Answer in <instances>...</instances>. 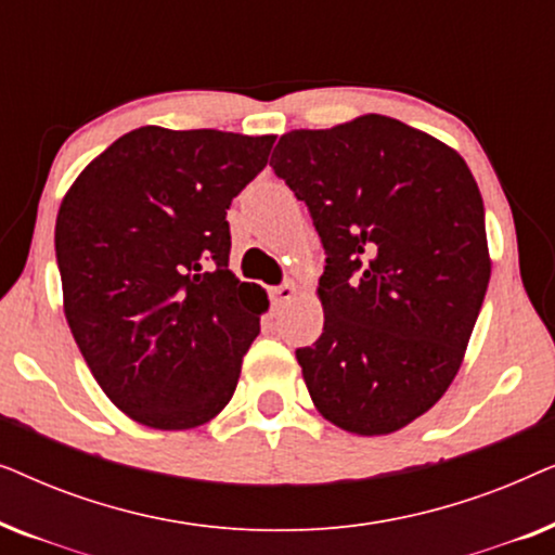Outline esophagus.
Masks as SVG:
<instances>
[{
  "mask_svg": "<svg viewBox=\"0 0 555 555\" xmlns=\"http://www.w3.org/2000/svg\"><path fill=\"white\" fill-rule=\"evenodd\" d=\"M270 295H272V302H275V306H283V302H291L295 295H298V285H295V283H283V285L272 287Z\"/></svg>",
  "mask_w": 555,
  "mask_h": 555,
  "instance_id": "34e87169",
  "label": "esophagus"
}]
</instances>
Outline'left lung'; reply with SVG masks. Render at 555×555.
Returning a JSON list of instances; mask_svg holds the SVG:
<instances>
[{"label":"left lung","mask_w":555,"mask_h":555,"mask_svg":"<svg viewBox=\"0 0 555 555\" xmlns=\"http://www.w3.org/2000/svg\"><path fill=\"white\" fill-rule=\"evenodd\" d=\"M270 166L325 249L323 333L298 348L318 412L391 435L442 399L490 283L480 189L465 158L397 118L280 135Z\"/></svg>","instance_id":"1"}]
</instances>
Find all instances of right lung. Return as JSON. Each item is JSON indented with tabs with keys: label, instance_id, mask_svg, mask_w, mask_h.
<instances>
[{
	"label": "right lung",
	"instance_id": "1",
	"mask_svg": "<svg viewBox=\"0 0 555 555\" xmlns=\"http://www.w3.org/2000/svg\"><path fill=\"white\" fill-rule=\"evenodd\" d=\"M275 135L143 126L67 189L55 255L90 374L151 429H194L230 404L268 295L230 270L234 196Z\"/></svg>",
	"mask_w": 555,
	"mask_h": 555
}]
</instances>
